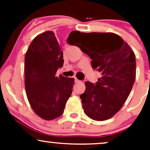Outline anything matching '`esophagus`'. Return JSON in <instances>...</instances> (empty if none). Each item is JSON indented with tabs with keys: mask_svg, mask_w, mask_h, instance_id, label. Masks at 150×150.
<instances>
[{
	"mask_svg": "<svg viewBox=\"0 0 150 150\" xmlns=\"http://www.w3.org/2000/svg\"><path fill=\"white\" fill-rule=\"evenodd\" d=\"M80 81L79 80H77L76 77H75V82H76V83H78V82H80Z\"/></svg>",
	"mask_w": 150,
	"mask_h": 150,
	"instance_id": "esophagus-1",
	"label": "esophagus"
}]
</instances>
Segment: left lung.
Listing matches in <instances>:
<instances>
[{"mask_svg": "<svg viewBox=\"0 0 150 150\" xmlns=\"http://www.w3.org/2000/svg\"><path fill=\"white\" fill-rule=\"evenodd\" d=\"M67 42L76 44L92 59V68L101 73L95 84L85 82V92L80 95L86 115L95 120L111 118L123 106L135 82V53L114 33L72 32Z\"/></svg>", "mask_w": 150, "mask_h": 150, "instance_id": "1", "label": "left lung"}]
</instances>
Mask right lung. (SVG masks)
Here are the masks:
<instances>
[{"label": "right lung", "instance_id": "1", "mask_svg": "<svg viewBox=\"0 0 150 150\" xmlns=\"http://www.w3.org/2000/svg\"><path fill=\"white\" fill-rule=\"evenodd\" d=\"M63 55L52 31L37 36L26 53V94L33 111L43 119L61 116L72 94L74 78L56 76L58 69L63 65Z\"/></svg>", "mask_w": 150, "mask_h": 150}]
</instances>
